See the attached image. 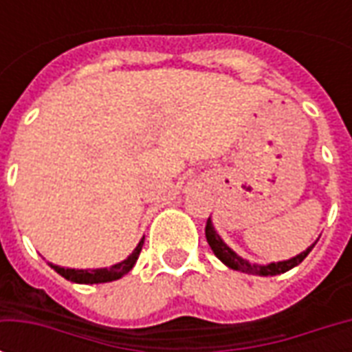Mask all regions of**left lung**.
<instances>
[{"label": "left lung", "instance_id": "1", "mask_svg": "<svg viewBox=\"0 0 352 352\" xmlns=\"http://www.w3.org/2000/svg\"><path fill=\"white\" fill-rule=\"evenodd\" d=\"M206 237H207V243H209V247H211V251L214 252V256L221 260V262H224L228 267L236 270V272L251 273V275H264V277H267V275H279V273H285L288 272V270H292V267L300 264V262L309 254L311 249L315 247V243H313L307 251H303L302 254H298V256H294V258L285 260V262H273V264L260 265V264H251V262H247V260H243L241 256H237L236 252L232 251L228 245L222 241L221 236L214 232L211 217L207 219Z\"/></svg>", "mask_w": 352, "mask_h": 352}]
</instances>
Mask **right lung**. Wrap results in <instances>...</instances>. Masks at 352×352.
I'll use <instances>...</instances> for the list:
<instances>
[{"label":"right lung","mask_w":352,"mask_h":352,"mask_svg":"<svg viewBox=\"0 0 352 352\" xmlns=\"http://www.w3.org/2000/svg\"><path fill=\"white\" fill-rule=\"evenodd\" d=\"M143 243H145V237L139 241V245L135 247V251L131 252L130 256L126 260H122L120 264L111 265V267H103V270H69V267H60V265H52V270L58 272L62 277H65L67 280H73V283H80V285H94V283H109V280H116L124 277L126 273L130 272L131 267L135 265L139 258V252L143 249Z\"/></svg>","instance_id":"add662e5"}]
</instances>
